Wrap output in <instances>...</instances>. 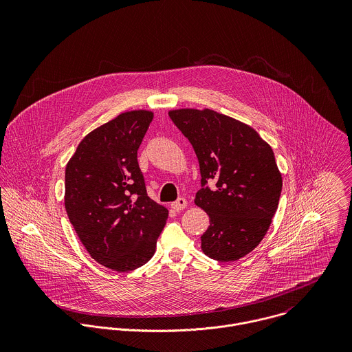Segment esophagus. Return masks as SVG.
<instances>
[{
	"instance_id": "esophagus-1",
	"label": "esophagus",
	"mask_w": 352,
	"mask_h": 352,
	"mask_svg": "<svg viewBox=\"0 0 352 352\" xmlns=\"http://www.w3.org/2000/svg\"><path fill=\"white\" fill-rule=\"evenodd\" d=\"M187 201L184 199V198H179L177 201H173L170 206H172V208L175 210V211H180V210H183V208H186L187 207Z\"/></svg>"
}]
</instances>
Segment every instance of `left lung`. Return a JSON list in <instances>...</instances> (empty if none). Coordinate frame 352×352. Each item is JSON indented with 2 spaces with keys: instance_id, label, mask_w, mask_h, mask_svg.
<instances>
[{
  "instance_id": "obj_1",
  "label": "left lung",
  "mask_w": 352,
  "mask_h": 352,
  "mask_svg": "<svg viewBox=\"0 0 352 352\" xmlns=\"http://www.w3.org/2000/svg\"><path fill=\"white\" fill-rule=\"evenodd\" d=\"M169 116L191 142L201 168L195 204L208 214L201 251L236 261L267 234L282 192V175L271 146L251 126L208 108L170 109Z\"/></svg>"
}]
</instances>
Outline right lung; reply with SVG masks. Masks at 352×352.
I'll return each mask as SVG.
<instances>
[{"mask_svg": "<svg viewBox=\"0 0 352 352\" xmlns=\"http://www.w3.org/2000/svg\"><path fill=\"white\" fill-rule=\"evenodd\" d=\"M153 112L119 113L78 144L65 170V208L101 265L127 272L148 263L168 210L148 197L137 151Z\"/></svg>", "mask_w": 352, "mask_h": 352, "instance_id": "right-lung-1", "label": "right lung"}]
</instances>
